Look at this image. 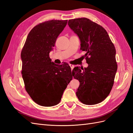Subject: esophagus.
I'll use <instances>...</instances> for the list:
<instances>
[{
    "instance_id": "esophagus-1",
    "label": "esophagus",
    "mask_w": 133,
    "mask_h": 133,
    "mask_svg": "<svg viewBox=\"0 0 133 133\" xmlns=\"http://www.w3.org/2000/svg\"><path fill=\"white\" fill-rule=\"evenodd\" d=\"M69 66H70L71 70H73V68H74V65H71V64H69Z\"/></svg>"
}]
</instances>
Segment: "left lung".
I'll use <instances>...</instances> for the list:
<instances>
[{"label": "left lung", "mask_w": 133, "mask_h": 133, "mask_svg": "<svg viewBox=\"0 0 133 133\" xmlns=\"http://www.w3.org/2000/svg\"><path fill=\"white\" fill-rule=\"evenodd\" d=\"M68 24L78 36L88 64L84 69L77 66L72 71L80 82L76 96L86 105L98 104L107 97L113 86L117 71L115 46L105 29L89 19H70Z\"/></svg>", "instance_id": "left-lung-1"}]
</instances>
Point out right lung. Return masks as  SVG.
Instances as JSON below:
<instances>
[{"instance_id":"obj_1","label":"right lung","mask_w":133,"mask_h":133,"mask_svg":"<svg viewBox=\"0 0 133 133\" xmlns=\"http://www.w3.org/2000/svg\"><path fill=\"white\" fill-rule=\"evenodd\" d=\"M67 22L52 20L36 25L28 35L22 51V74L26 91L41 106L57 105L73 78L68 64L56 65L49 58Z\"/></svg>"}]
</instances>
